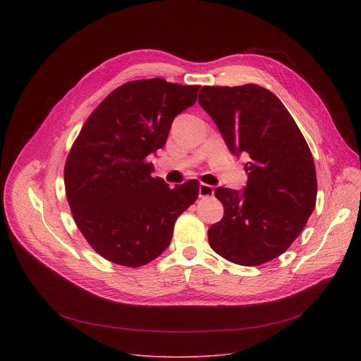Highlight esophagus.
Returning a JSON list of instances; mask_svg holds the SVG:
<instances>
[{
  "mask_svg": "<svg viewBox=\"0 0 361 361\" xmlns=\"http://www.w3.org/2000/svg\"><path fill=\"white\" fill-rule=\"evenodd\" d=\"M213 194H214V187H213V185L204 184V183H201V184L198 185V195H200L201 198H204V197H212Z\"/></svg>",
  "mask_w": 361,
  "mask_h": 361,
  "instance_id": "34e87169",
  "label": "esophagus"
}]
</instances>
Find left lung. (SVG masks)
Instances as JSON below:
<instances>
[{"mask_svg":"<svg viewBox=\"0 0 361 361\" xmlns=\"http://www.w3.org/2000/svg\"><path fill=\"white\" fill-rule=\"evenodd\" d=\"M198 102L228 149L250 161L240 192L219 187L224 217L209 228L212 248L240 266H260L281 255L316 207L312 151L283 102L255 84L200 90Z\"/></svg>","mask_w":361,"mask_h":361,"instance_id":"8db88e82","label":"left lung"}]
</instances>
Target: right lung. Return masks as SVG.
Returning a JSON list of instances; mask_svg holds the SVG:
<instances>
[{
	"instance_id": "right-lung-1",
	"label": "right lung",
	"mask_w": 361,
	"mask_h": 361,
	"mask_svg": "<svg viewBox=\"0 0 361 361\" xmlns=\"http://www.w3.org/2000/svg\"><path fill=\"white\" fill-rule=\"evenodd\" d=\"M200 85L163 78L130 81L91 113L64 167L74 221L106 260L140 267L169 247L176 220L198 197V181L170 188L152 177L148 156L163 148L173 120Z\"/></svg>"
}]
</instances>
